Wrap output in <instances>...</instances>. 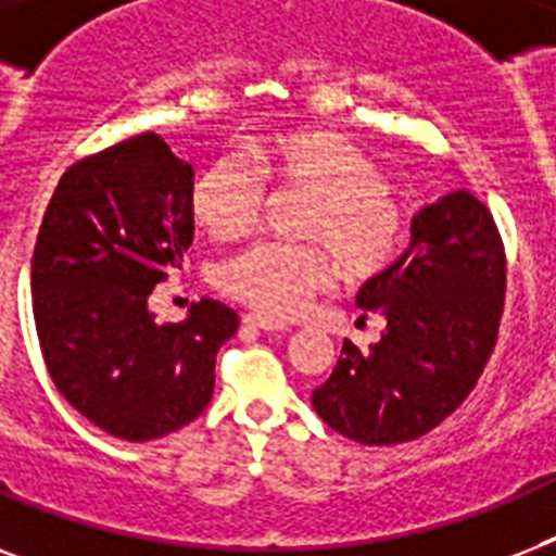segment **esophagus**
<instances>
[{"mask_svg": "<svg viewBox=\"0 0 556 556\" xmlns=\"http://www.w3.org/2000/svg\"><path fill=\"white\" fill-rule=\"evenodd\" d=\"M242 323L248 326V329H260V331H286V326L277 320H270V317H262V314L251 312V314H244Z\"/></svg>", "mask_w": 556, "mask_h": 556, "instance_id": "1", "label": "esophagus"}]
</instances>
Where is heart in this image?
Listing matches in <instances>:
<instances>
[{
    "mask_svg": "<svg viewBox=\"0 0 556 556\" xmlns=\"http://www.w3.org/2000/svg\"><path fill=\"white\" fill-rule=\"evenodd\" d=\"M305 192L296 236L323 244L346 279L378 277L404 242V210L383 173L361 147L326 129H282L242 143L201 169L190 187L195 225L216 242H233L260 222L265 190ZM317 244L260 242L218 268L222 294L262 317L288 320L331 282Z\"/></svg>",
    "mask_w": 556,
    "mask_h": 556,
    "instance_id": "heart-1",
    "label": "heart"
}]
</instances>
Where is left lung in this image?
Here are the masks:
<instances>
[{
    "mask_svg": "<svg viewBox=\"0 0 556 556\" xmlns=\"http://www.w3.org/2000/svg\"><path fill=\"white\" fill-rule=\"evenodd\" d=\"M505 270L500 227L476 195L458 190L424 207L404 256L357 294L387 329L369 352L343 343L329 380L314 389L317 415L369 447L439 427L470 395L496 346Z\"/></svg>",
    "mask_w": 556,
    "mask_h": 556,
    "instance_id": "1",
    "label": "left lung"
}]
</instances>
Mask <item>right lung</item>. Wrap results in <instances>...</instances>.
Masks as SVG:
<instances>
[{"label": "right lung", "mask_w": 556, "mask_h": 556, "mask_svg": "<svg viewBox=\"0 0 556 556\" xmlns=\"http://www.w3.org/2000/svg\"><path fill=\"white\" fill-rule=\"evenodd\" d=\"M192 167L155 132L65 169L30 260L34 323L60 395L124 441L161 439L204 413L239 317L218 300L155 323L152 288L192 242Z\"/></svg>", "instance_id": "obj_1"}]
</instances>
